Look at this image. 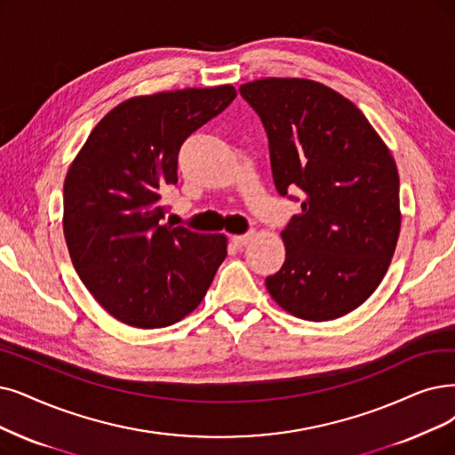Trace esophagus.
Listing matches in <instances>:
<instances>
[{"mask_svg": "<svg viewBox=\"0 0 455 455\" xmlns=\"http://www.w3.org/2000/svg\"><path fill=\"white\" fill-rule=\"evenodd\" d=\"M251 237H253V233L250 231V233H244V235H233L231 237V243L237 246V248H243V246H246L250 241H251Z\"/></svg>", "mask_w": 455, "mask_h": 455, "instance_id": "1", "label": "esophagus"}]
</instances>
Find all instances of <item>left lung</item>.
Wrapping results in <instances>:
<instances>
[{
    "label": "left lung",
    "mask_w": 455,
    "mask_h": 455,
    "mask_svg": "<svg viewBox=\"0 0 455 455\" xmlns=\"http://www.w3.org/2000/svg\"><path fill=\"white\" fill-rule=\"evenodd\" d=\"M268 138L280 196L300 212L282 231L285 261L270 297L306 321L353 312L387 275L402 212L395 162L358 108L319 82L265 78L239 87Z\"/></svg>",
    "instance_id": "1"
}]
</instances>
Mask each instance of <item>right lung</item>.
<instances>
[{
	"mask_svg": "<svg viewBox=\"0 0 455 455\" xmlns=\"http://www.w3.org/2000/svg\"><path fill=\"white\" fill-rule=\"evenodd\" d=\"M237 97L233 85L166 91L116 106L72 162L63 231L89 293L117 321L162 329L194 312L228 256L224 235L162 224L180 145Z\"/></svg>",
	"mask_w": 455,
	"mask_h": 455,
	"instance_id": "add662e5",
	"label": "right lung"
}]
</instances>
